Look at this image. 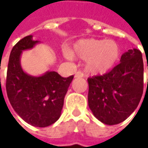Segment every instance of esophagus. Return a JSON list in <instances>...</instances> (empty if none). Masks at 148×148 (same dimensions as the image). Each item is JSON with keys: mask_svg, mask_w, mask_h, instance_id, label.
Instances as JSON below:
<instances>
[{"mask_svg": "<svg viewBox=\"0 0 148 148\" xmlns=\"http://www.w3.org/2000/svg\"><path fill=\"white\" fill-rule=\"evenodd\" d=\"M84 77V74H83L82 72H81V71H77V73L75 74V77H77V78H78V77Z\"/></svg>", "mask_w": 148, "mask_h": 148, "instance_id": "34e87169", "label": "esophagus"}]
</instances>
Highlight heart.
<instances>
[{
	"label": "heart",
	"instance_id": "1",
	"mask_svg": "<svg viewBox=\"0 0 148 148\" xmlns=\"http://www.w3.org/2000/svg\"><path fill=\"white\" fill-rule=\"evenodd\" d=\"M121 50L114 40L87 38L77 41L71 50L65 49L67 58L86 60V70L91 74H104L114 67L120 58Z\"/></svg>",
	"mask_w": 148,
	"mask_h": 148
}]
</instances>
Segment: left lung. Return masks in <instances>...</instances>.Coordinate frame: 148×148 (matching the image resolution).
<instances>
[{
	"instance_id": "8db88e82",
	"label": "left lung",
	"mask_w": 148,
	"mask_h": 148,
	"mask_svg": "<svg viewBox=\"0 0 148 148\" xmlns=\"http://www.w3.org/2000/svg\"><path fill=\"white\" fill-rule=\"evenodd\" d=\"M87 81L89 108L94 116L107 125L124 121L137 109L143 92L142 53L129 49L112 71Z\"/></svg>"
}]
</instances>
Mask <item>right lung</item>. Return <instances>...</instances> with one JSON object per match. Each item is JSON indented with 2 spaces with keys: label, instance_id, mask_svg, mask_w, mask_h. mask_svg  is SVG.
Returning a JSON list of instances; mask_svg holds the SVG:
<instances>
[{
  "label": "right lung",
  "instance_id": "add662e5",
  "mask_svg": "<svg viewBox=\"0 0 148 148\" xmlns=\"http://www.w3.org/2000/svg\"><path fill=\"white\" fill-rule=\"evenodd\" d=\"M40 41L26 36L13 47L9 58L6 93L14 110L26 123L44 128L61 116L64 97L73 76L62 77L56 71L31 76L23 70L20 58L23 51L33 49Z\"/></svg>",
  "mask_w": 148,
  "mask_h": 148
}]
</instances>
